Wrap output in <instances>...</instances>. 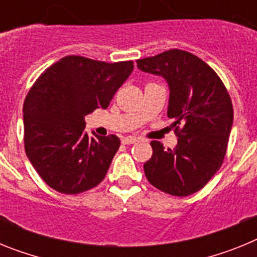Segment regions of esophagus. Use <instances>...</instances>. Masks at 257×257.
<instances>
[{
    "label": "esophagus",
    "instance_id": "esophagus-1",
    "mask_svg": "<svg viewBox=\"0 0 257 257\" xmlns=\"http://www.w3.org/2000/svg\"><path fill=\"white\" fill-rule=\"evenodd\" d=\"M136 142H138V139H136L135 136H126V138L122 139V143H123V144H134V143Z\"/></svg>",
    "mask_w": 257,
    "mask_h": 257
}]
</instances>
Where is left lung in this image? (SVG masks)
Returning <instances> with one entry per match:
<instances>
[{"mask_svg": "<svg viewBox=\"0 0 257 257\" xmlns=\"http://www.w3.org/2000/svg\"><path fill=\"white\" fill-rule=\"evenodd\" d=\"M147 73L162 76L170 87L167 117L178 145L152 142L145 176L157 189L176 197L198 192L221 167L233 124L230 96L216 72L188 51L172 49L136 60Z\"/></svg>", "mask_w": 257, "mask_h": 257, "instance_id": "8db88e82", "label": "left lung"}]
</instances>
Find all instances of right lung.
<instances>
[{
    "instance_id": "add662e5",
    "label": "right lung",
    "mask_w": 257,
    "mask_h": 257,
    "mask_svg": "<svg viewBox=\"0 0 257 257\" xmlns=\"http://www.w3.org/2000/svg\"><path fill=\"white\" fill-rule=\"evenodd\" d=\"M134 69L133 61L69 55L32 86L23 105L24 148L41 179L56 192L78 194L103 181L119 148L115 135L90 138L85 115L108 108Z\"/></svg>"
}]
</instances>
